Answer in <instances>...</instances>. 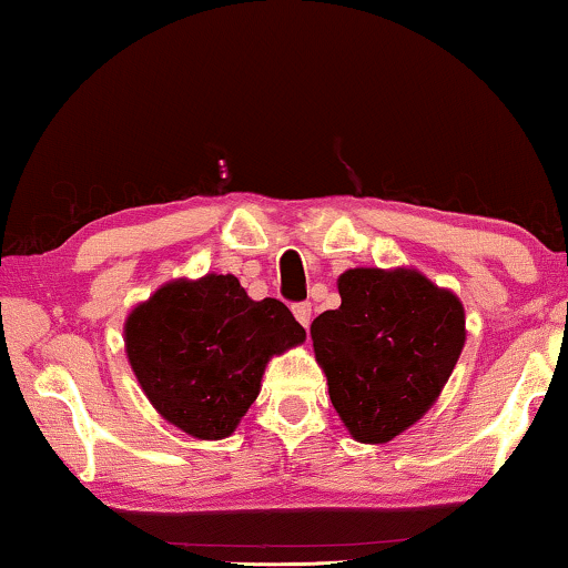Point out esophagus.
Masks as SVG:
<instances>
[{"mask_svg":"<svg viewBox=\"0 0 568 568\" xmlns=\"http://www.w3.org/2000/svg\"><path fill=\"white\" fill-rule=\"evenodd\" d=\"M292 313L302 325H305V328L310 325V321H313V305H310V302H297V305H292Z\"/></svg>","mask_w":568,"mask_h":568,"instance_id":"obj_1","label":"esophagus"}]
</instances>
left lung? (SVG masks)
Returning <instances> with one entry per match:
<instances>
[{
	"instance_id": "8db88e82",
	"label": "left lung",
	"mask_w": 568,
	"mask_h": 568,
	"mask_svg": "<svg viewBox=\"0 0 568 568\" xmlns=\"http://www.w3.org/2000/svg\"><path fill=\"white\" fill-rule=\"evenodd\" d=\"M341 307L310 325L328 393L354 439L383 445L418 422L453 375L465 313L418 271L352 268Z\"/></svg>"
}]
</instances>
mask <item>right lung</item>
Here are the masks:
<instances>
[{
    "label": "right lung",
    "instance_id": "obj_1",
    "mask_svg": "<svg viewBox=\"0 0 568 568\" xmlns=\"http://www.w3.org/2000/svg\"><path fill=\"white\" fill-rule=\"evenodd\" d=\"M302 341L284 302L251 300L230 274L165 284L126 321V354L146 398L199 439L230 437L258 398L266 362Z\"/></svg>",
    "mask_w": 568,
    "mask_h": 568
}]
</instances>
